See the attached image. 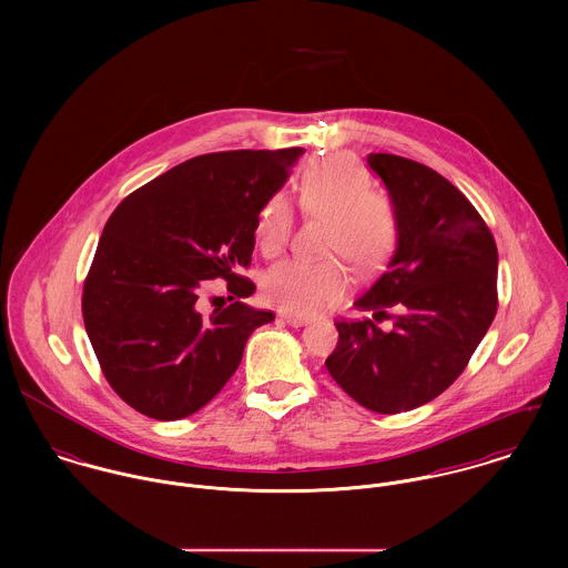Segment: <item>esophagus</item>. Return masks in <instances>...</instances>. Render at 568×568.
Returning <instances> with one entry per match:
<instances>
[{"label":"esophagus","mask_w":568,"mask_h":568,"mask_svg":"<svg viewBox=\"0 0 568 568\" xmlns=\"http://www.w3.org/2000/svg\"><path fill=\"white\" fill-rule=\"evenodd\" d=\"M280 320H282V322H286L288 325H293V327L311 324V320H308V317H302V315H291V313H280Z\"/></svg>","instance_id":"esophagus-1"}]
</instances>
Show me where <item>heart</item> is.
Listing matches in <instances>:
<instances>
[{"instance_id": "obj_1", "label": "heart", "mask_w": 568, "mask_h": 568, "mask_svg": "<svg viewBox=\"0 0 568 568\" xmlns=\"http://www.w3.org/2000/svg\"><path fill=\"white\" fill-rule=\"evenodd\" d=\"M300 203L306 214L329 221L327 253L341 255L356 271L378 268L398 243L400 221L394 201L372 190L369 174L347 155H329L304 170ZM295 225L284 194L264 201L255 219V243L264 255L286 248ZM347 291V275L334 260L275 264L262 280L264 300L291 315H315L336 304Z\"/></svg>"}]
</instances>
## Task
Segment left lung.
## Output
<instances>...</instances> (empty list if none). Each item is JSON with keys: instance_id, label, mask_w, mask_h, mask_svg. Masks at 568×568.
I'll return each instance as SVG.
<instances>
[{"instance_id": "left-lung-1", "label": "left lung", "mask_w": 568, "mask_h": 568, "mask_svg": "<svg viewBox=\"0 0 568 568\" xmlns=\"http://www.w3.org/2000/svg\"><path fill=\"white\" fill-rule=\"evenodd\" d=\"M367 165L400 232L385 273L354 306L395 327L336 322L325 367L358 405L394 415L430 403L466 369L496 315L498 251L473 203L433 168L387 153H369Z\"/></svg>"}]
</instances>
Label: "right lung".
<instances>
[{"label": "right lung", "instance_id": "right-lung-1", "mask_svg": "<svg viewBox=\"0 0 568 568\" xmlns=\"http://www.w3.org/2000/svg\"><path fill=\"white\" fill-rule=\"evenodd\" d=\"M304 149L199 155L129 194L109 216L82 288V320L104 378L135 410L181 419L234 376L244 343L275 320L243 302L199 311L207 280L255 286V219Z\"/></svg>", "mask_w": 568, "mask_h": 568}]
</instances>
